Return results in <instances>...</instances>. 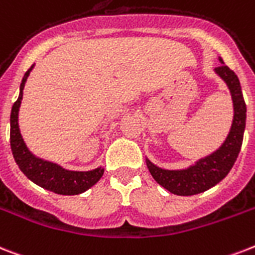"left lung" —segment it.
I'll return each instance as SVG.
<instances>
[{
    "label": "left lung",
    "instance_id": "8db88e82",
    "mask_svg": "<svg viewBox=\"0 0 255 255\" xmlns=\"http://www.w3.org/2000/svg\"><path fill=\"white\" fill-rule=\"evenodd\" d=\"M219 61L221 65L215 68V73L225 82L233 103V119L224 142L216 150L196 160L185 169H163L145 157L146 166L154 181L175 195H196L214 187L228 175L241 150L246 124V105L239 77L233 70L224 65L221 57H219Z\"/></svg>",
    "mask_w": 255,
    "mask_h": 255
}]
</instances>
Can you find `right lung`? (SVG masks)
<instances>
[{"instance_id":"right-lung-1","label":"right lung","mask_w":255,"mask_h":255,"mask_svg":"<svg viewBox=\"0 0 255 255\" xmlns=\"http://www.w3.org/2000/svg\"><path fill=\"white\" fill-rule=\"evenodd\" d=\"M32 69H34V65L24 73L20 82L19 97L11 107V114H10V145H11L14 160L19 166L20 171L30 181L34 182L35 185L55 194H60V195L82 194L88 191L89 188L93 187L102 178L105 173L103 166H98L88 171L68 170L60 166L59 163L51 162V161L35 156L22 137L19 124H18V115H19V107L23 98L24 85Z\"/></svg>"}]
</instances>
